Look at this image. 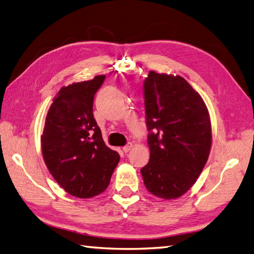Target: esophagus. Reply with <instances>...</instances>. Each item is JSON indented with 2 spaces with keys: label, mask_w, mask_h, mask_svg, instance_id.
Segmentation results:
<instances>
[{
  "label": "esophagus",
  "mask_w": 254,
  "mask_h": 254,
  "mask_svg": "<svg viewBox=\"0 0 254 254\" xmlns=\"http://www.w3.org/2000/svg\"><path fill=\"white\" fill-rule=\"evenodd\" d=\"M131 148H132V143L131 142H128L126 146L123 148V150H124V152H129L131 150Z\"/></svg>",
  "instance_id": "34e87169"
}]
</instances>
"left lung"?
Returning a JSON list of instances; mask_svg holds the SVG:
<instances>
[{
  "label": "left lung",
  "instance_id": "left-lung-1",
  "mask_svg": "<svg viewBox=\"0 0 254 254\" xmlns=\"http://www.w3.org/2000/svg\"><path fill=\"white\" fill-rule=\"evenodd\" d=\"M150 160L140 170L152 195L182 196L208 160L211 125L203 98L180 75L150 71L143 82Z\"/></svg>",
  "mask_w": 254,
  "mask_h": 254
}]
</instances>
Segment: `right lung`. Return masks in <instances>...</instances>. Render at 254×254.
<instances>
[{"label": "right lung", "instance_id": "1", "mask_svg": "<svg viewBox=\"0 0 254 254\" xmlns=\"http://www.w3.org/2000/svg\"><path fill=\"white\" fill-rule=\"evenodd\" d=\"M105 75L61 87L54 98L41 136L45 163L62 189L90 198L107 189L120 162L93 116V101Z\"/></svg>", "mask_w": 254, "mask_h": 254}]
</instances>
